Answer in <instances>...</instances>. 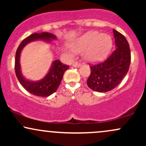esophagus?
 <instances>
[{"label":"esophagus","instance_id":"obj_1","mask_svg":"<svg viewBox=\"0 0 146 146\" xmlns=\"http://www.w3.org/2000/svg\"><path fill=\"white\" fill-rule=\"evenodd\" d=\"M72 66H73V67H80V66H81V64L80 63H79V62H74L73 64V65H72Z\"/></svg>","mask_w":146,"mask_h":146}]
</instances>
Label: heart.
Masks as SVG:
<instances>
[{
	"mask_svg": "<svg viewBox=\"0 0 146 146\" xmlns=\"http://www.w3.org/2000/svg\"><path fill=\"white\" fill-rule=\"evenodd\" d=\"M113 40L110 35L98 31H89L84 34L71 44L74 52L83 51L84 58L90 62L101 61L108 55L112 48ZM69 55L72 51L67 50Z\"/></svg>",
	"mask_w": 146,
	"mask_h": 146,
	"instance_id": "heart-1",
	"label": "heart"
}]
</instances>
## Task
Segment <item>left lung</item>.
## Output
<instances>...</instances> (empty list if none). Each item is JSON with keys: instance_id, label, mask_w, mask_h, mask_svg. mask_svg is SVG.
Segmentation results:
<instances>
[{"instance_id": "8db88e82", "label": "left lung", "mask_w": 146, "mask_h": 146, "mask_svg": "<svg viewBox=\"0 0 146 146\" xmlns=\"http://www.w3.org/2000/svg\"><path fill=\"white\" fill-rule=\"evenodd\" d=\"M116 48L105 60L90 66V75L87 84L94 91L104 93L114 89L128 73L131 61L130 46L121 33L113 29Z\"/></svg>"}]
</instances>
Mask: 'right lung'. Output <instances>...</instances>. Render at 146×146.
I'll list each match as a JSON object with an SVG mask.
<instances>
[{"label": "right lung", "mask_w": 146, "mask_h": 146, "mask_svg": "<svg viewBox=\"0 0 146 146\" xmlns=\"http://www.w3.org/2000/svg\"><path fill=\"white\" fill-rule=\"evenodd\" d=\"M56 38V36L55 35L48 32L33 33L22 41L16 51L15 60V71L16 77L25 89L30 93L36 96L48 97L55 93L61 83L64 73L69 68V66L64 64L58 60H55L53 62L48 73L44 78L38 82H31L26 80L22 75L20 64V55L22 49L31 42L42 40L50 42L51 40H55Z\"/></svg>", "instance_id": "1"}]
</instances>
